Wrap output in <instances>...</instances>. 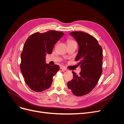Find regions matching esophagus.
<instances>
[{
    "mask_svg": "<svg viewBox=\"0 0 124 124\" xmlns=\"http://www.w3.org/2000/svg\"><path fill=\"white\" fill-rule=\"evenodd\" d=\"M60 69L62 70H65V71L67 70V69L65 68V67L63 66H61V67H60Z\"/></svg>",
    "mask_w": 124,
    "mask_h": 124,
    "instance_id": "1",
    "label": "esophagus"
}]
</instances>
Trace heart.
Here are the masks:
<instances>
[{"label":"heart","instance_id":"1","mask_svg":"<svg viewBox=\"0 0 124 124\" xmlns=\"http://www.w3.org/2000/svg\"><path fill=\"white\" fill-rule=\"evenodd\" d=\"M73 42V41H72V40H69V41H68V43H69V42Z\"/></svg>","mask_w":124,"mask_h":124}]
</instances>
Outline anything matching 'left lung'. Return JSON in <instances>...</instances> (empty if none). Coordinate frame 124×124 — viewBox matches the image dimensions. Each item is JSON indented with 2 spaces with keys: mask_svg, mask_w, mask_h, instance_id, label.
<instances>
[{
  "mask_svg": "<svg viewBox=\"0 0 124 124\" xmlns=\"http://www.w3.org/2000/svg\"><path fill=\"white\" fill-rule=\"evenodd\" d=\"M78 45L76 58L81 68L78 76L72 71L73 79L68 82V87L74 95L87 94L94 88L99 80L102 69V49L93 36L82 31L70 33Z\"/></svg>",
  "mask_w": 124,
  "mask_h": 124,
  "instance_id": "obj_1",
  "label": "left lung"
}]
</instances>
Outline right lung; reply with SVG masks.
I'll return each mask as SVG.
<instances>
[{
	"label": "right lung",
	"mask_w": 124,
	"mask_h": 124,
	"mask_svg": "<svg viewBox=\"0 0 124 124\" xmlns=\"http://www.w3.org/2000/svg\"><path fill=\"white\" fill-rule=\"evenodd\" d=\"M63 33L50 31L33 33L26 40L21 53L20 68L26 84L32 91L41 92L50 87L59 66L46 63V54H51L54 46Z\"/></svg>",
	"instance_id": "obj_1"
}]
</instances>
